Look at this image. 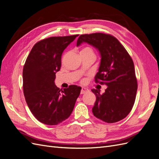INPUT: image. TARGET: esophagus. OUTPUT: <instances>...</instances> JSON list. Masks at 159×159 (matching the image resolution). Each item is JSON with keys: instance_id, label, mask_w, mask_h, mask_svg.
Segmentation results:
<instances>
[{"instance_id": "obj_1", "label": "esophagus", "mask_w": 159, "mask_h": 159, "mask_svg": "<svg viewBox=\"0 0 159 159\" xmlns=\"http://www.w3.org/2000/svg\"><path fill=\"white\" fill-rule=\"evenodd\" d=\"M88 91H89L88 89L85 88H82V89H81V94H84L85 93L88 92Z\"/></svg>"}]
</instances>
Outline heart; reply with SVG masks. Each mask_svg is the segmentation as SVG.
Listing matches in <instances>:
<instances>
[{
	"label": "heart",
	"instance_id": "b5f03b06",
	"mask_svg": "<svg viewBox=\"0 0 159 159\" xmlns=\"http://www.w3.org/2000/svg\"><path fill=\"white\" fill-rule=\"evenodd\" d=\"M80 53H91V54H93V50L90 47H85L84 48L81 50ZM82 82H85V80H83Z\"/></svg>",
	"mask_w": 159,
	"mask_h": 159
}]
</instances>
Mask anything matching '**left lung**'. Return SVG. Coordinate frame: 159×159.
<instances>
[{
	"mask_svg": "<svg viewBox=\"0 0 159 159\" xmlns=\"http://www.w3.org/2000/svg\"><path fill=\"white\" fill-rule=\"evenodd\" d=\"M83 42L99 50L102 59L95 81L107 85L103 94L91 89L96 96L92 108L94 116L106 123L121 121L131 111L135 101L137 81L133 61L119 41L110 34H81L77 46Z\"/></svg>",
	"mask_w": 159,
	"mask_h": 159,
	"instance_id": "obj_1",
	"label": "left lung"
}]
</instances>
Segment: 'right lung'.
<instances>
[{
	"label": "right lung",
	"mask_w": 159,
	"mask_h": 159,
	"mask_svg": "<svg viewBox=\"0 0 159 159\" xmlns=\"http://www.w3.org/2000/svg\"><path fill=\"white\" fill-rule=\"evenodd\" d=\"M78 35L50 37L38 42L23 68V91L30 111L40 122L56 125L73 111L81 88L71 85L60 89L56 73L61 68V54Z\"/></svg>",
	"instance_id": "1"
}]
</instances>
